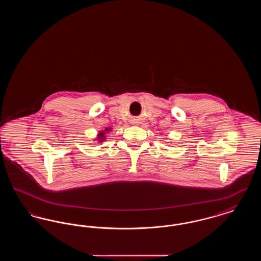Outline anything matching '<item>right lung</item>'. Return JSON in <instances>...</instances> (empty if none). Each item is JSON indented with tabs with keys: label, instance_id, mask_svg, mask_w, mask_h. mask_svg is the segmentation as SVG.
<instances>
[{
	"label": "right lung",
	"instance_id": "obj_1",
	"mask_svg": "<svg viewBox=\"0 0 261 261\" xmlns=\"http://www.w3.org/2000/svg\"><path fill=\"white\" fill-rule=\"evenodd\" d=\"M108 131H111V129L110 128H106V130L105 131H101V132H99V135H98V139H99V142H102L105 139H106V136H105V134H106V132H108Z\"/></svg>",
	"mask_w": 261,
	"mask_h": 261
}]
</instances>
